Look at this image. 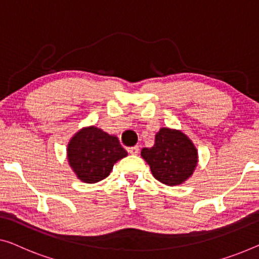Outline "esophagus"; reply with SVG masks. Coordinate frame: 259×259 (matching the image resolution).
I'll return each mask as SVG.
<instances>
[{
	"label": "esophagus",
	"mask_w": 259,
	"mask_h": 259,
	"mask_svg": "<svg viewBox=\"0 0 259 259\" xmlns=\"http://www.w3.org/2000/svg\"><path fill=\"white\" fill-rule=\"evenodd\" d=\"M128 151L130 154H134L135 156V154H138V152H140V148H138V146H133V148H130Z\"/></svg>",
	"instance_id": "obj_1"
}]
</instances>
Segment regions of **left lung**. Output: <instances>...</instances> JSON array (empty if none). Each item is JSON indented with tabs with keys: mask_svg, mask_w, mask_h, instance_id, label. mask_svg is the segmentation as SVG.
Listing matches in <instances>:
<instances>
[{
	"mask_svg": "<svg viewBox=\"0 0 259 259\" xmlns=\"http://www.w3.org/2000/svg\"><path fill=\"white\" fill-rule=\"evenodd\" d=\"M141 156L149 164L152 176L161 184L177 186L193 175L198 165V150L180 130L161 128L152 148L142 149Z\"/></svg>",
	"mask_w": 259,
	"mask_h": 259,
	"instance_id": "obj_1",
	"label": "left lung"
}]
</instances>
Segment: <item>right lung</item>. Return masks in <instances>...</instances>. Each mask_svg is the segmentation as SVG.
<instances>
[{
	"label": "right lung",
	"mask_w": 259,
	"mask_h": 259,
	"mask_svg": "<svg viewBox=\"0 0 259 259\" xmlns=\"http://www.w3.org/2000/svg\"><path fill=\"white\" fill-rule=\"evenodd\" d=\"M128 156L115 135L95 125L84 126L74 134L67 144V160L76 178L95 184L110 175L114 164Z\"/></svg>",
	"instance_id": "right-lung-1"
}]
</instances>
